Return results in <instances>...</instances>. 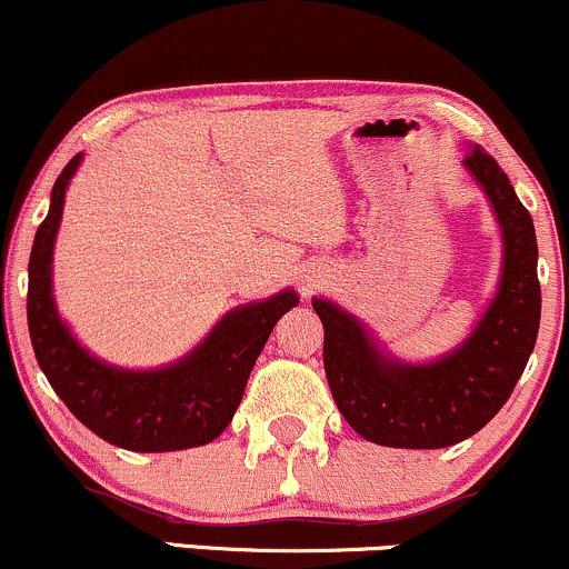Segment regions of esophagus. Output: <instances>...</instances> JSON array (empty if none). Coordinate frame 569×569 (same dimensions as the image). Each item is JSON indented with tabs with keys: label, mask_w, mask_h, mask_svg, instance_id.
Masks as SVG:
<instances>
[{
	"label": "esophagus",
	"mask_w": 569,
	"mask_h": 569,
	"mask_svg": "<svg viewBox=\"0 0 569 569\" xmlns=\"http://www.w3.org/2000/svg\"><path fill=\"white\" fill-rule=\"evenodd\" d=\"M300 282H303V287L306 290H313V287H317L319 282H322V277H319V273H303V277H300Z\"/></svg>",
	"instance_id": "1"
}]
</instances>
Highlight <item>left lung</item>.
Returning <instances> with one entry per match:
<instances>
[{
	"mask_svg": "<svg viewBox=\"0 0 569 569\" xmlns=\"http://www.w3.org/2000/svg\"><path fill=\"white\" fill-rule=\"evenodd\" d=\"M503 233V273L492 303L456 351L407 365L378 349L367 327L332 300L313 298L325 325V372L340 416L383 447L439 450L463 442L498 416L522 378L540 325L538 242L530 212L482 146L463 157Z\"/></svg>",
	"mask_w": 569,
	"mask_h": 569,
	"instance_id": "8db88e82",
	"label": "left lung"
}]
</instances>
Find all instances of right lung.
Masks as SVG:
<instances>
[{"mask_svg":"<svg viewBox=\"0 0 569 569\" xmlns=\"http://www.w3.org/2000/svg\"><path fill=\"white\" fill-rule=\"evenodd\" d=\"M82 153L63 167L52 186L50 212L33 237L29 258V336L52 391L73 418L109 445L136 452H170L212 442L226 431L273 325L298 296L282 290L260 303L239 306L178 362L159 370H122L79 346L52 298V247L63 216L69 180Z\"/></svg>","mask_w":569,"mask_h":569,"instance_id":"obj_1","label":"right lung"}]
</instances>
